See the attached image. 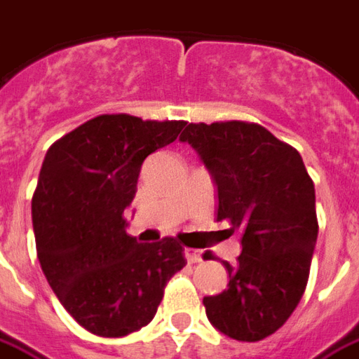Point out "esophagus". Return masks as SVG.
Masks as SVG:
<instances>
[{"label":"esophagus","mask_w":359,"mask_h":359,"mask_svg":"<svg viewBox=\"0 0 359 359\" xmlns=\"http://www.w3.org/2000/svg\"><path fill=\"white\" fill-rule=\"evenodd\" d=\"M184 256H187L188 264H198V262H202V252L196 248H184Z\"/></svg>","instance_id":"esophagus-1"}]
</instances>
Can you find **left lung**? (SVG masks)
<instances>
[{"instance_id":"left-lung-1","label":"left lung","mask_w":359,"mask_h":359,"mask_svg":"<svg viewBox=\"0 0 359 359\" xmlns=\"http://www.w3.org/2000/svg\"><path fill=\"white\" fill-rule=\"evenodd\" d=\"M217 184V221L242 231L229 285L205 296L211 325L257 342L286 323L306 290L317 241L316 188L298 149L257 123H190L180 134Z\"/></svg>"}]
</instances>
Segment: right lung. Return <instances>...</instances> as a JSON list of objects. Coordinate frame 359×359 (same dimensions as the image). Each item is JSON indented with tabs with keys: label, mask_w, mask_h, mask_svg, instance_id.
Returning <instances> with one entry per match:
<instances>
[{
	"label": "right lung",
	"mask_w": 359,
	"mask_h": 359,
	"mask_svg": "<svg viewBox=\"0 0 359 359\" xmlns=\"http://www.w3.org/2000/svg\"><path fill=\"white\" fill-rule=\"evenodd\" d=\"M184 125L97 115L43 157L32 196L36 252L51 290L92 334L117 339L148 325L169 278L187 265L177 238L138 244L125 229L144 159Z\"/></svg>",
	"instance_id": "right-lung-1"
}]
</instances>
